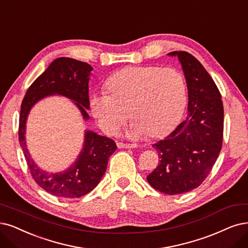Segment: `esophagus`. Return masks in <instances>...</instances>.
Wrapping results in <instances>:
<instances>
[{
    "label": "esophagus",
    "instance_id": "1",
    "mask_svg": "<svg viewBox=\"0 0 248 248\" xmlns=\"http://www.w3.org/2000/svg\"><path fill=\"white\" fill-rule=\"evenodd\" d=\"M117 147L118 148H137L138 145L137 144H130V143H123V142H118L117 143Z\"/></svg>",
    "mask_w": 248,
    "mask_h": 248
}]
</instances>
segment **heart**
<instances>
[{"mask_svg": "<svg viewBox=\"0 0 248 248\" xmlns=\"http://www.w3.org/2000/svg\"><path fill=\"white\" fill-rule=\"evenodd\" d=\"M108 91L92 96L91 109L101 130L114 134L129 119L131 134L159 138L180 122L187 103L182 73L171 67L130 66L115 72L106 82Z\"/></svg>", "mask_w": 248, "mask_h": 248, "instance_id": "obj_1", "label": "heart"}]
</instances>
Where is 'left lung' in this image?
Returning a JSON list of instances; mask_svg holds the SVG:
<instances>
[{
	"mask_svg": "<svg viewBox=\"0 0 248 248\" xmlns=\"http://www.w3.org/2000/svg\"><path fill=\"white\" fill-rule=\"evenodd\" d=\"M178 56L188 88V115L175 131L152 145L159 163L147 176L149 184L162 193L177 195L197 188L212 170L222 149L224 107L221 93L208 72L193 55Z\"/></svg>",
	"mask_w": 248,
	"mask_h": 248,
	"instance_id": "1",
	"label": "left lung"
}]
</instances>
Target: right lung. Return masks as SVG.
<instances>
[{
    "mask_svg": "<svg viewBox=\"0 0 248 248\" xmlns=\"http://www.w3.org/2000/svg\"><path fill=\"white\" fill-rule=\"evenodd\" d=\"M93 70L88 63L72 58L55 59L49 67L27 90L22 100L18 138L31 175L48 193L64 198H78L93 190L104 175L109 157L116 150L112 139L86 132L84 148L78 158L68 170L59 173H48L38 168L27 151L25 144V123L31 108L39 100L49 95L65 96L76 102L85 119L89 118V79Z\"/></svg>",
    "mask_w": 248,
    "mask_h": 248,
    "instance_id": "add662e5",
    "label": "right lung"
}]
</instances>
